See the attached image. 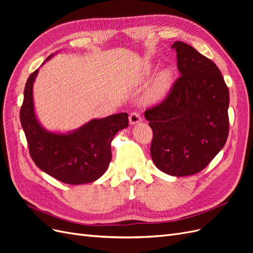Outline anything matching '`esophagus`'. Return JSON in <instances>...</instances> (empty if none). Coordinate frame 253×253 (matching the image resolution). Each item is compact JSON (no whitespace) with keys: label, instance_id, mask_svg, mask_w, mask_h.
I'll return each mask as SVG.
<instances>
[{"label":"esophagus","instance_id":"obj_1","mask_svg":"<svg viewBox=\"0 0 253 253\" xmlns=\"http://www.w3.org/2000/svg\"><path fill=\"white\" fill-rule=\"evenodd\" d=\"M141 120H142V119H141L140 115H139L138 113L133 112V113L129 114L128 121H129V124H131V125H137V124H139V122H140Z\"/></svg>","mask_w":253,"mask_h":253}]
</instances>
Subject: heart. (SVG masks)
Listing matches in <instances>:
<instances>
[{
	"label": "heart",
	"mask_w": 253,
	"mask_h": 253,
	"mask_svg": "<svg viewBox=\"0 0 253 253\" xmlns=\"http://www.w3.org/2000/svg\"><path fill=\"white\" fill-rule=\"evenodd\" d=\"M171 79L172 74L169 70H165L160 73L149 91L148 100L151 102H156L159 99H162L167 93L168 88L170 87Z\"/></svg>",
	"instance_id": "b5f03b06"
}]
</instances>
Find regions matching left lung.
<instances>
[{
  "label": "left lung",
  "instance_id": "obj_1",
  "mask_svg": "<svg viewBox=\"0 0 253 253\" xmlns=\"http://www.w3.org/2000/svg\"><path fill=\"white\" fill-rule=\"evenodd\" d=\"M172 48L180 76L144 117L153 131V163L167 174L188 176L204 170L227 141L229 90L213 61L180 41Z\"/></svg>",
  "mask_w": 253,
  "mask_h": 253
}]
</instances>
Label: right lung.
I'll return each instance as SVG.
<instances>
[{"label":"right lung","mask_w":253,"mask_h":253,"mask_svg":"<svg viewBox=\"0 0 253 253\" xmlns=\"http://www.w3.org/2000/svg\"><path fill=\"white\" fill-rule=\"evenodd\" d=\"M38 72L27 79L20 111L30 156L38 168L62 182L81 185L98 179L111 163L114 136L128 126L127 113L93 119L68 134L48 132L39 124L34 109L33 86Z\"/></svg>","instance_id":"1"}]
</instances>
